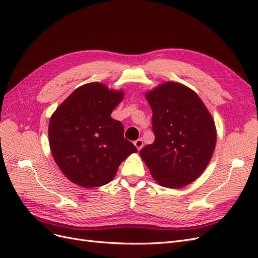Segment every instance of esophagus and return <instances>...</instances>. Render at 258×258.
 Returning <instances> with one entry per match:
<instances>
[{"label":"esophagus","mask_w":258,"mask_h":258,"mask_svg":"<svg viewBox=\"0 0 258 258\" xmlns=\"http://www.w3.org/2000/svg\"><path fill=\"white\" fill-rule=\"evenodd\" d=\"M135 145H136V147L138 148V151L141 150L142 146H143V141H142V139H138L137 141H135Z\"/></svg>","instance_id":"1"}]
</instances>
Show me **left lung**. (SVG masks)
<instances>
[{
  "label": "left lung",
  "mask_w": 258,
  "mask_h": 258,
  "mask_svg": "<svg viewBox=\"0 0 258 258\" xmlns=\"http://www.w3.org/2000/svg\"><path fill=\"white\" fill-rule=\"evenodd\" d=\"M153 111V144L140 156L154 179L168 188H181L204 172L215 148L212 116L195 91L167 82L145 95Z\"/></svg>",
  "instance_id": "left-lung-1"
}]
</instances>
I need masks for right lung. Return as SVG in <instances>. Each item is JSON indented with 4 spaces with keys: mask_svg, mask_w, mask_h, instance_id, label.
Listing matches in <instances>:
<instances>
[{
    "mask_svg": "<svg viewBox=\"0 0 258 258\" xmlns=\"http://www.w3.org/2000/svg\"><path fill=\"white\" fill-rule=\"evenodd\" d=\"M123 91L89 83L75 89L50 117L53 159L74 184L92 188L110 183L137 147L123 138L122 123L111 117Z\"/></svg>",
    "mask_w": 258,
    "mask_h": 258,
    "instance_id": "1",
    "label": "right lung"
}]
</instances>
